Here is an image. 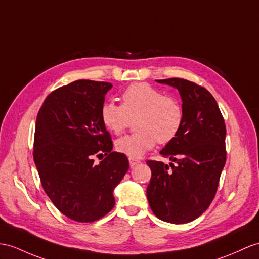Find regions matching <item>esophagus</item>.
I'll return each mask as SVG.
<instances>
[{
    "mask_svg": "<svg viewBox=\"0 0 259 259\" xmlns=\"http://www.w3.org/2000/svg\"><path fill=\"white\" fill-rule=\"evenodd\" d=\"M128 161H130V166L131 167H134V166L137 165V163H140V160L136 159V158H133V157H130Z\"/></svg>",
    "mask_w": 259,
    "mask_h": 259,
    "instance_id": "34e87169",
    "label": "esophagus"
}]
</instances>
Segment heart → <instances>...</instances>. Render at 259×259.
<instances>
[{
	"label": "heart",
	"instance_id": "obj_1",
	"mask_svg": "<svg viewBox=\"0 0 259 259\" xmlns=\"http://www.w3.org/2000/svg\"><path fill=\"white\" fill-rule=\"evenodd\" d=\"M122 104L105 102L101 106V122L114 134H121L134 121V134L115 142V148L126 156H143L158 142L169 144L184 124V110L177 99L165 96L146 83L131 84L122 93Z\"/></svg>",
	"mask_w": 259,
	"mask_h": 259
}]
</instances>
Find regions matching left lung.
<instances>
[{
  "mask_svg": "<svg viewBox=\"0 0 259 259\" xmlns=\"http://www.w3.org/2000/svg\"><path fill=\"white\" fill-rule=\"evenodd\" d=\"M178 89L184 124L160 151L168 165L147 160L151 178L147 199L155 215L174 224L199 218L210 206L226 161V128L215 99L205 88L180 78L157 80Z\"/></svg>",
  "mask_w": 259,
  "mask_h": 259,
  "instance_id": "left-lung-1",
  "label": "left lung"
}]
</instances>
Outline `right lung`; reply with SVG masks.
<instances>
[{"instance_id": "1", "label": "right lung", "mask_w": 259, "mask_h": 259, "mask_svg": "<svg viewBox=\"0 0 259 259\" xmlns=\"http://www.w3.org/2000/svg\"><path fill=\"white\" fill-rule=\"evenodd\" d=\"M111 88L73 81L48 94L37 115L33 156L41 186L57 209L77 222H94L113 209V190L130 168L126 155L112 151L101 122ZM103 152L106 158L94 164L93 157Z\"/></svg>"}]
</instances>
